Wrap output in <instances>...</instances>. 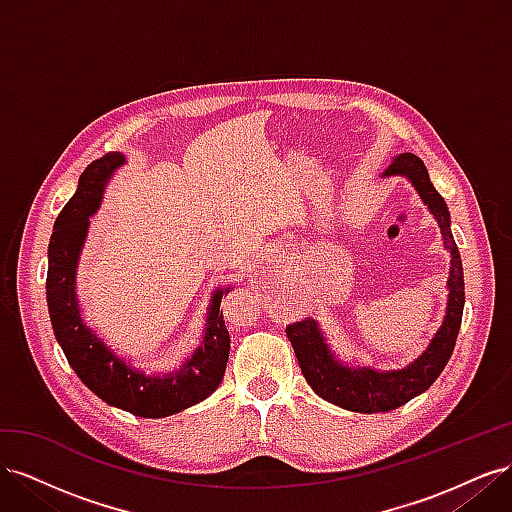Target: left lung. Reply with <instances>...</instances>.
<instances>
[{"label":"left lung","mask_w":512,"mask_h":512,"mask_svg":"<svg viewBox=\"0 0 512 512\" xmlns=\"http://www.w3.org/2000/svg\"><path fill=\"white\" fill-rule=\"evenodd\" d=\"M391 175L410 179L418 196L423 198V203L429 207L433 218H436L442 230L444 247L451 252V271H448L446 284V316L427 350L404 369L378 371L371 367H350L333 354L316 320L307 318L286 327V335L294 348V354H297L303 376L316 391V395L344 410L365 414L389 412L404 406L412 397L425 393L436 382L455 350L463 303H466L461 256L451 232V213H448L444 198L433 188L423 160L416 158L414 153H401L384 170V177Z\"/></svg>","instance_id":"obj_1"}]
</instances>
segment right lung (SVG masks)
Instances as JSON below:
<instances>
[{
  "label": "right lung",
  "mask_w": 512,
  "mask_h": 512,
  "mask_svg": "<svg viewBox=\"0 0 512 512\" xmlns=\"http://www.w3.org/2000/svg\"><path fill=\"white\" fill-rule=\"evenodd\" d=\"M126 156L111 151L91 162L79 177V188L57 215L49 243L46 303L57 342L74 374L108 406L134 416L162 418L190 408L218 389L230 352V335L220 314L222 294L215 290L207 312L203 346L173 374H145L117 356L81 318L76 299V265L89 230V218L102 203L104 188Z\"/></svg>",
  "instance_id": "right-lung-1"
}]
</instances>
